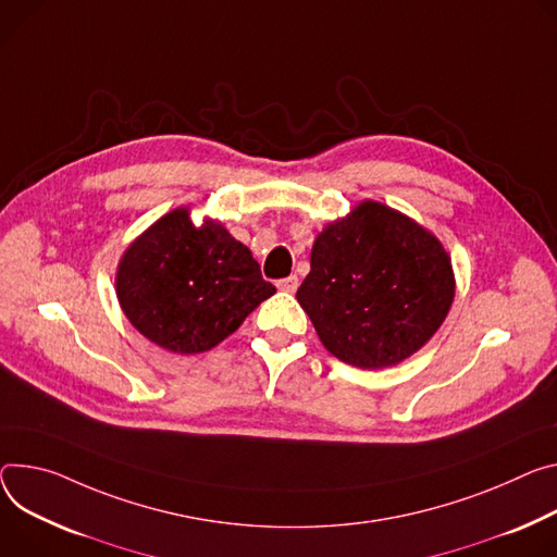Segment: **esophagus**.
Wrapping results in <instances>:
<instances>
[{"label": "esophagus", "instance_id": "34e87169", "mask_svg": "<svg viewBox=\"0 0 557 557\" xmlns=\"http://www.w3.org/2000/svg\"><path fill=\"white\" fill-rule=\"evenodd\" d=\"M297 286H299L297 275H288V277H284V280H280V282H277V288H280V290H284V293H295V290H297Z\"/></svg>", "mask_w": 557, "mask_h": 557}]
</instances>
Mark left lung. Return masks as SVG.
Returning a JSON list of instances; mask_svg holds the SVG:
<instances>
[{
	"label": "left lung",
	"instance_id": "obj_1",
	"mask_svg": "<svg viewBox=\"0 0 557 557\" xmlns=\"http://www.w3.org/2000/svg\"><path fill=\"white\" fill-rule=\"evenodd\" d=\"M455 297L450 256L422 224L364 199L315 237L297 288L324 348L358 369H386L418 352Z\"/></svg>",
	"mask_w": 557,
	"mask_h": 557
}]
</instances>
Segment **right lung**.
Returning <instances> with one entry per match:
<instances>
[{"mask_svg": "<svg viewBox=\"0 0 557 557\" xmlns=\"http://www.w3.org/2000/svg\"><path fill=\"white\" fill-rule=\"evenodd\" d=\"M115 293L146 339L195 356L235 333L275 286L222 222L207 218L195 226L190 209L177 207L128 244Z\"/></svg>", "mask_w": 557, "mask_h": 557, "instance_id": "1", "label": "right lung"}]
</instances>
